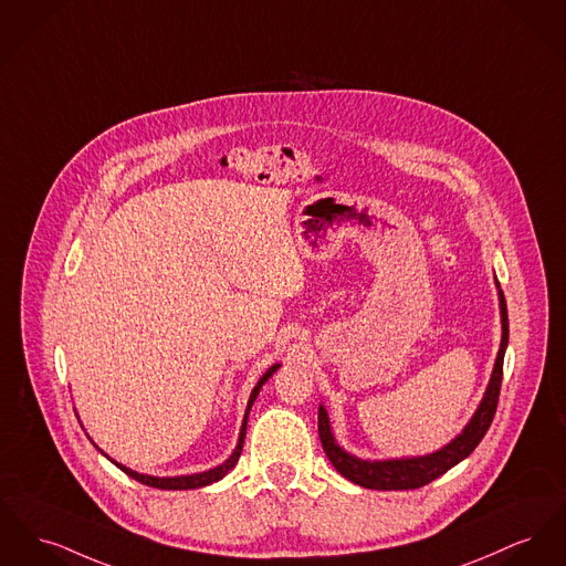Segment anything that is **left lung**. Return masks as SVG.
I'll use <instances>...</instances> for the list:
<instances>
[{"label":"left lung","instance_id":"1","mask_svg":"<svg viewBox=\"0 0 566 566\" xmlns=\"http://www.w3.org/2000/svg\"><path fill=\"white\" fill-rule=\"evenodd\" d=\"M499 300L502 339H500L499 357L494 364L488 391L481 399L476 412L468 421L464 432L460 433L455 440H451L447 447H442L440 451L430 453V455H421V458H401V460H385V462L359 460V458L346 453L335 442L327 410H325V406H318V436H321V442H323V449H325L329 462L342 476H346L348 481L367 488V490H389V492L391 490H417V488L432 483L433 479H438L453 465L460 464L476 449V444L483 440V436L490 430L492 419L496 415L504 350L509 344V314H506V301L500 291V284Z\"/></svg>","mask_w":566,"mask_h":566}]
</instances>
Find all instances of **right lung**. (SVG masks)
<instances>
[{"label": "right lung", "instance_id": "add662e5", "mask_svg": "<svg viewBox=\"0 0 566 566\" xmlns=\"http://www.w3.org/2000/svg\"><path fill=\"white\" fill-rule=\"evenodd\" d=\"M277 367H280L277 364L269 367L265 374H263V378L259 380V385L252 389L250 399H248V408H245V417H243V423H241V432H239L237 447H234L233 455H231L224 464L216 465V468H211V470H207V472H199V474H186V476H149V474H138V472H134L130 468L117 464V462H113V460H111V462L117 465V468H122L128 476H133L134 481L143 483V485H149V488H158V490H197V488H205V485H211V483L220 481V479L227 476V472L239 462V455H241V449H243V438H245V426H248L250 408H252L254 399L259 396L261 387L273 376V371H275ZM106 458H108V455H106Z\"/></svg>", "mask_w": 566, "mask_h": 566}]
</instances>
